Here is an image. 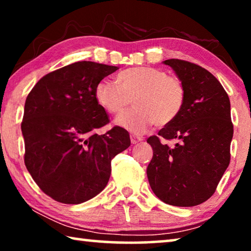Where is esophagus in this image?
Segmentation results:
<instances>
[{
	"instance_id": "1",
	"label": "esophagus",
	"mask_w": 251,
	"mask_h": 251,
	"mask_svg": "<svg viewBox=\"0 0 251 251\" xmlns=\"http://www.w3.org/2000/svg\"><path fill=\"white\" fill-rule=\"evenodd\" d=\"M142 141H143L142 137H138V136H136V135H130L131 144H137V143L142 142Z\"/></svg>"
}]
</instances>
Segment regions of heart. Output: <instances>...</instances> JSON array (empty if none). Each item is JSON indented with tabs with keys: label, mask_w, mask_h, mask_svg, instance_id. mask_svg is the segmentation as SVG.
Masks as SVG:
<instances>
[{
	"label": "heart",
	"mask_w": 251,
	"mask_h": 251,
	"mask_svg": "<svg viewBox=\"0 0 251 251\" xmlns=\"http://www.w3.org/2000/svg\"><path fill=\"white\" fill-rule=\"evenodd\" d=\"M116 84L100 80L94 96L101 108L118 115L133 101L135 108L117 117L116 124L135 134L175 121L185 104L186 90L180 78L151 66L131 67L116 76Z\"/></svg>",
	"instance_id": "1"
}]
</instances>
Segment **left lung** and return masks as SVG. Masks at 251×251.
<instances>
[{
	"label": "left lung",
	"instance_id": "8db88e82",
	"mask_svg": "<svg viewBox=\"0 0 251 251\" xmlns=\"http://www.w3.org/2000/svg\"><path fill=\"white\" fill-rule=\"evenodd\" d=\"M164 64L184 83L186 99L176 120L147 139L152 148L147 177L161 201L193 207L214 195L230 163V100L219 80L203 67L177 58ZM160 137L178 143L169 148Z\"/></svg>",
	"mask_w": 251,
	"mask_h": 251
}]
</instances>
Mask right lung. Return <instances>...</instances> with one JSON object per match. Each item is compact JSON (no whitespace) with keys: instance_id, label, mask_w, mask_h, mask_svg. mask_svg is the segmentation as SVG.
Here are the masks:
<instances>
[{"instance_id":"obj_1","label":"right lung","mask_w":251,"mask_h":251,"mask_svg":"<svg viewBox=\"0 0 251 251\" xmlns=\"http://www.w3.org/2000/svg\"><path fill=\"white\" fill-rule=\"evenodd\" d=\"M117 66L76 62L43 76L26 97L21 128L24 163L42 192L63 203L90 201L107 185L110 161L130 146L129 134L109 123L96 84Z\"/></svg>"}]
</instances>
